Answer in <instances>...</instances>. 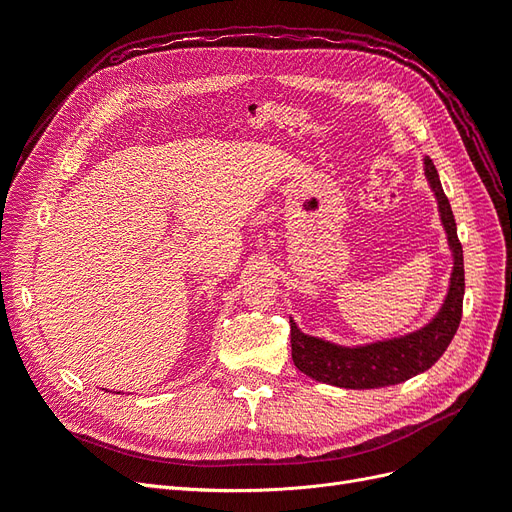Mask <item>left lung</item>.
Returning a JSON list of instances; mask_svg holds the SVG:
<instances>
[{"instance_id":"8db88e82","label":"left lung","mask_w":512,"mask_h":512,"mask_svg":"<svg viewBox=\"0 0 512 512\" xmlns=\"http://www.w3.org/2000/svg\"><path fill=\"white\" fill-rule=\"evenodd\" d=\"M423 164L429 188L438 200L448 250L453 254V273L442 307L421 329L363 346H339L327 339L307 335L290 318L292 361L305 376L339 386V389H380V386L399 384L423 374L440 359L455 337L461 320L463 290H466L463 250L457 239L453 209L442 190L438 170L427 156L423 158Z\"/></svg>"}]
</instances>
